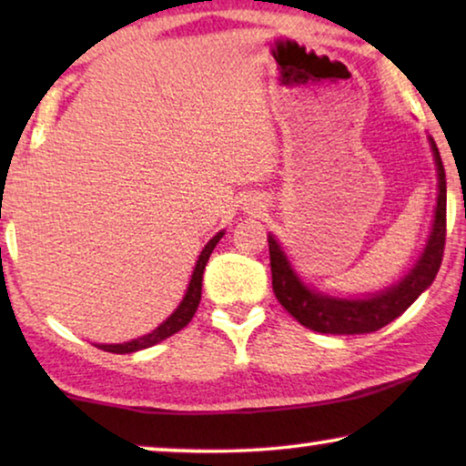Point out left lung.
Segmentation results:
<instances>
[{"mask_svg": "<svg viewBox=\"0 0 466 466\" xmlns=\"http://www.w3.org/2000/svg\"><path fill=\"white\" fill-rule=\"evenodd\" d=\"M432 158L437 167V206L432 216V227L426 239V246L416 265L407 271L400 282L392 284L390 289L375 292L367 297H333L327 292L311 289L299 278L290 258L279 246L276 235H267L269 241L271 258V279L276 299L282 308L316 333L327 335H362L373 333L399 318L422 292L429 289L435 279L439 267H441L443 248H445V169L439 157L435 139L429 137Z\"/></svg>", "mask_w": 466, "mask_h": 466, "instance_id": "1", "label": "left lung"}]
</instances>
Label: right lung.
I'll use <instances>...</instances> for the list:
<instances>
[{"mask_svg":"<svg viewBox=\"0 0 466 466\" xmlns=\"http://www.w3.org/2000/svg\"><path fill=\"white\" fill-rule=\"evenodd\" d=\"M222 235H225V231L216 233L214 238L208 241L206 248L201 250L199 258H197V263H195L193 276H190L188 289H187V292H184L180 305H177V308L174 309V314H171L167 320H163L155 330H150L148 335L137 337V339H131V341H125V343H97V348L106 350V352H112V354H131V352H137V350L155 346V343L167 339V337H171L174 333H177V330H182L184 327H187V324L193 320L197 308H199L203 269H206L209 254H212L216 244H218V241L222 239Z\"/></svg>","mask_w":466,"mask_h":466,"instance_id":"obj_1","label":"right lung"}]
</instances>
